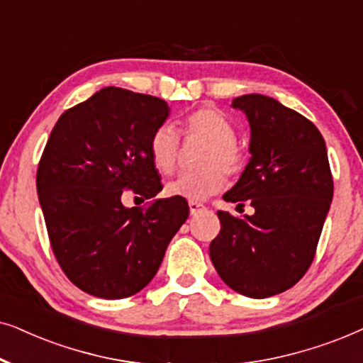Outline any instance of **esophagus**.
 Returning <instances> with one entry per match:
<instances>
[{"mask_svg": "<svg viewBox=\"0 0 363 363\" xmlns=\"http://www.w3.org/2000/svg\"><path fill=\"white\" fill-rule=\"evenodd\" d=\"M206 207L201 204V202H189V211H191V216H197L199 212L204 211Z\"/></svg>", "mask_w": 363, "mask_h": 363, "instance_id": "obj_1", "label": "esophagus"}]
</instances>
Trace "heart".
<instances>
[{"label": "heart", "instance_id": "obj_1", "mask_svg": "<svg viewBox=\"0 0 363 363\" xmlns=\"http://www.w3.org/2000/svg\"><path fill=\"white\" fill-rule=\"evenodd\" d=\"M184 133L189 138L206 139L197 171L181 172L169 181L164 191L169 197H181L191 202L206 201L225 186L224 170L238 176L245 166L244 149L235 143V129L229 119L216 108H201L184 121ZM179 136L174 125L164 123L149 138V156L159 172L169 174L177 162Z\"/></svg>", "mask_w": 363, "mask_h": 363}]
</instances>
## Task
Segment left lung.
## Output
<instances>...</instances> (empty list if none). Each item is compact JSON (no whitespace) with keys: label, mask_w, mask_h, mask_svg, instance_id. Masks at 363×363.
<instances>
[{"label":"left lung","mask_w":363,"mask_h":363,"mask_svg":"<svg viewBox=\"0 0 363 363\" xmlns=\"http://www.w3.org/2000/svg\"><path fill=\"white\" fill-rule=\"evenodd\" d=\"M232 108L247 116L250 159L224 201H247L255 212H217L220 232L209 255L232 291L265 298L296 286L311 267L330 209L332 172L320 131L297 111L264 94L240 96Z\"/></svg>","instance_id":"1"}]
</instances>
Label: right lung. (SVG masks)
Wrapping results in <instances>:
<instances>
[{
  "label": "right lung",
  "mask_w": 363,
  "mask_h": 363,
  "mask_svg": "<svg viewBox=\"0 0 363 363\" xmlns=\"http://www.w3.org/2000/svg\"><path fill=\"white\" fill-rule=\"evenodd\" d=\"M166 101L103 88L65 111L36 174L40 204L57 264L94 297L124 298L151 282L169 242L189 216L181 197L125 207L123 192H161L149 138L167 119Z\"/></svg>",
  "instance_id": "right-lung-1"
}]
</instances>
